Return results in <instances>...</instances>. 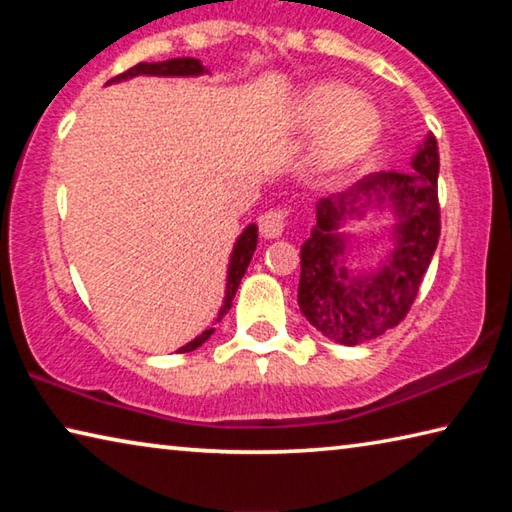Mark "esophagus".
Listing matches in <instances>:
<instances>
[{
    "label": "esophagus",
    "mask_w": 512,
    "mask_h": 512,
    "mask_svg": "<svg viewBox=\"0 0 512 512\" xmlns=\"http://www.w3.org/2000/svg\"><path fill=\"white\" fill-rule=\"evenodd\" d=\"M284 228H287V212L280 210V207H273V210L259 216V232H262L266 239L282 237Z\"/></svg>",
    "instance_id": "obj_1"
}]
</instances>
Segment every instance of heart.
Wrapping results in <instances>:
<instances>
[{
  "mask_svg": "<svg viewBox=\"0 0 512 512\" xmlns=\"http://www.w3.org/2000/svg\"><path fill=\"white\" fill-rule=\"evenodd\" d=\"M300 115L309 126L323 124L318 133V155L325 162L361 151L377 131V112L366 101L350 99V92L334 83L311 88L302 99Z\"/></svg>",
  "mask_w": 512,
  "mask_h": 512,
  "instance_id": "obj_1",
  "label": "heart"
}]
</instances>
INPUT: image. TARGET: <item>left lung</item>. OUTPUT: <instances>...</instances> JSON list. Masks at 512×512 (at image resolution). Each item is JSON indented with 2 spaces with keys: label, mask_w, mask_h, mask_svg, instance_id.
I'll return each mask as SVG.
<instances>
[{
  "label": "left lung",
  "mask_w": 512,
  "mask_h": 512,
  "mask_svg": "<svg viewBox=\"0 0 512 512\" xmlns=\"http://www.w3.org/2000/svg\"><path fill=\"white\" fill-rule=\"evenodd\" d=\"M413 171H381L345 194L320 198L316 225L300 248L298 305L329 341L359 345L400 325L409 314L440 237L438 142L433 135L411 160ZM370 202L394 207V253L377 272L354 276L344 266V238L335 232L345 215Z\"/></svg>",
  "instance_id": "1"
}]
</instances>
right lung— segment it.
<instances>
[{
	"instance_id": "obj_1",
	"label": "right lung",
	"mask_w": 512,
	"mask_h": 512,
	"mask_svg": "<svg viewBox=\"0 0 512 512\" xmlns=\"http://www.w3.org/2000/svg\"><path fill=\"white\" fill-rule=\"evenodd\" d=\"M207 69L201 65V60L196 58H171V60H162V63H140L131 69H126L124 74L115 76V79H110V83H117V81H126V79H133V76H198V74H205ZM257 248V225L250 223L248 228L241 232V237L237 239L235 248H232V255H230V266H228V284H225V298H223V305L219 309V316H216V323L228 314L230 307H232V300H235V293L239 289V282L241 277H244L246 268L250 264V259H253V253ZM214 334V327L205 329L201 336H196L194 341H189L187 345H183L178 352H192L196 348H201V345L210 339Z\"/></svg>"
}]
</instances>
